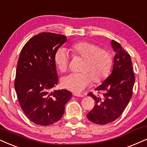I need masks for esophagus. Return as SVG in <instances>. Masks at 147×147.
<instances>
[{"label":"esophagus","mask_w":147,"mask_h":147,"mask_svg":"<svg viewBox=\"0 0 147 147\" xmlns=\"http://www.w3.org/2000/svg\"><path fill=\"white\" fill-rule=\"evenodd\" d=\"M73 96H76V97H83V96H84V95H83V94H79V93H77V92H74Z\"/></svg>","instance_id":"1"}]
</instances>
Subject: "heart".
<instances>
[{
	"label": "heart",
	"instance_id": "1",
	"mask_svg": "<svg viewBox=\"0 0 147 147\" xmlns=\"http://www.w3.org/2000/svg\"><path fill=\"white\" fill-rule=\"evenodd\" d=\"M75 56L84 58L81 72L71 73L62 79L63 87L70 91L81 92L91 84L102 82L108 77L112 66L113 58L111 52L88 41H80L71 46ZM68 51L60 47L55 53L54 60L61 72H66L69 66Z\"/></svg>",
	"mask_w": 147,
	"mask_h": 147
}]
</instances>
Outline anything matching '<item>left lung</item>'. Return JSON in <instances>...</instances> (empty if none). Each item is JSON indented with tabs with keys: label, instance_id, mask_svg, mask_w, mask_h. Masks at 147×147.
<instances>
[{
	"label": "left lung",
	"instance_id": "8db88e82",
	"mask_svg": "<svg viewBox=\"0 0 147 147\" xmlns=\"http://www.w3.org/2000/svg\"><path fill=\"white\" fill-rule=\"evenodd\" d=\"M111 45L115 52L112 73L95 89L102 95H94L92 92L87 94L94 100L95 105L87 113V118L100 125L111 123L119 117L132 96L135 81L130 55L115 40H112Z\"/></svg>",
	"mask_w": 147,
	"mask_h": 147
}]
</instances>
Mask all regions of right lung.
<instances>
[{
    "instance_id": "1",
    "label": "right lung",
    "mask_w": 147,
    "mask_h": 147,
    "mask_svg": "<svg viewBox=\"0 0 147 147\" xmlns=\"http://www.w3.org/2000/svg\"><path fill=\"white\" fill-rule=\"evenodd\" d=\"M66 41L64 35L41 32L20 52L14 83L17 97L26 116L38 125L58 121L72 97L67 90L51 91L58 81L55 53Z\"/></svg>"
}]
</instances>
